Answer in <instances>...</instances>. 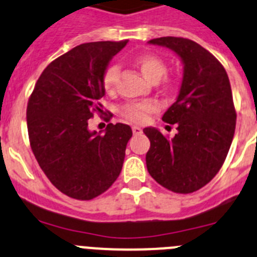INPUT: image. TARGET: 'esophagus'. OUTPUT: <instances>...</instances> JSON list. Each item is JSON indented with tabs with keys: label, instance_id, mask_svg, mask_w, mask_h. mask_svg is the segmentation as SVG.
Segmentation results:
<instances>
[{
	"label": "esophagus",
	"instance_id": "obj_1",
	"mask_svg": "<svg viewBox=\"0 0 257 257\" xmlns=\"http://www.w3.org/2000/svg\"><path fill=\"white\" fill-rule=\"evenodd\" d=\"M132 131H133L134 134H141V133H142V129H141L140 126H133V128H132Z\"/></svg>",
	"mask_w": 257,
	"mask_h": 257
}]
</instances>
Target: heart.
Returning <instances> with one entry per match:
<instances>
[{
  "instance_id": "heart-1",
  "label": "heart",
  "mask_w": 257,
  "mask_h": 257,
  "mask_svg": "<svg viewBox=\"0 0 257 257\" xmlns=\"http://www.w3.org/2000/svg\"><path fill=\"white\" fill-rule=\"evenodd\" d=\"M134 64L137 68L142 71L150 82H159L161 78L165 77L168 66L166 62L155 54H142L134 59ZM119 75V68L117 65H110L103 73L102 77V87L107 93H112L115 91V85H116V79ZM163 85L166 89H170L174 85L173 79H164ZM159 108V103L155 100H141V101H132V102L125 103L121 106L120 112L129 120L131 123L134 124H143L149 120V116L154 114Z\"/></svg>"
}]
</instances>
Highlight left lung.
I'll return each mask as SVG.
<instances>
[{"label":"left lung","mask_w":257,"mask_h":257,"mask_svg":"<svg viewBox=\"0 0 257 257\" xmlns=\"http://www.w3.org/2000/svg\"><path fill=\"white\" fill-rule=\"evenodd\" d=\"M150 43L177 52L184 74L177 101L163 116L178 133L170 140L155 128L143 129L150 140L146 165L157 183L187 195L218 174L232 145L237 112L229 78L220 61L191 39L161 37Z\"/></svg>","instance_id":"obj_1"}]
</instances>
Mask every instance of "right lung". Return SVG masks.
Returning a JSON list of instances; mask_svg holds the SVG:
<instances>
[{"instance_id":"1","label":"right lung","mask_w":257,"mask_h":257,"mask_svg":"<svg viewBox=\"0 0 257 257\" xmlns=\"http://www.w3.org/2000/svg\"><path fill=\"white\" fill-rule=\"evenodd\" d=\"M126 42L74 47L43 70L28 100L32 151L51 183L75 200L102 195L123 168L131 126L110 123L100 136L88 131V121L94 112H102L103 73Z\"/></svg>"}]
</instances>
